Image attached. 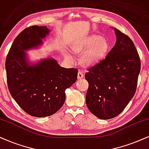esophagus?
Masks as SVG:
<instances>
[{
	"label": "esophagus",
	"instance_id": "obj_1",
	"mask_svg": "<svg viewBox=\"0 0 149 149\" xmlns=\"http://www.w3.org/2000/svg\"><path fill=\"white\" fill-rule=\"evenodd\" d=\"M84 73H83L82 71H78V79L83 78H84Z\"/></svg>",
	"mask_w": 149,
	"mask_h": 149
}]
</instances>
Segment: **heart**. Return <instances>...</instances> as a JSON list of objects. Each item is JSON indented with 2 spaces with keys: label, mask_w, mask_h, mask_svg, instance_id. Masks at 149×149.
I'll return each instance as SVG.
<instances>
[{
  "label": "heart",
  "mask_w": 149,
  "mask_h": 149,
  "mask_svg": "<svg viewBox=\"0 0 149 149\" xmlns=\"http://www.w3.org/2000/svg\"><path fill=\"white\" fill-rule=\"evenodd\" d=\"M109 48L108 41L97 35H92L73 46V49L77 53L87 50L83 56V60L89 65H94L104 58L108 54Z\"/></svg>",
  "instance_id": "obj_1"
}]
</instances>
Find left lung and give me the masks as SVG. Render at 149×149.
<instances>
[{"label": "left lung", "instance_id": "1", "mask_svg": "<svg viewBox=\"0 0 149 149\" xmlns=\"http://www.w3.org/2000/svg\"><path fill=\"white\" fill-rule=\"evenodd\" d=\"M116 41L106 58L87 69L86 103L97 117L110 119L120 114L136 91L140 58L127 35L114 29Z\"/></svg>", "mask_w": 149, "mask_h": 149}]
</instances>
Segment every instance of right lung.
<instances>
[{
  "label": "right lung",
  "mask_w": 149,
  "mask_h": 149,
  "mask_svg": "<svg viewBox=\"0 0 149 149\" xmlns=\"http://www.w3.org/2000/svg\"><path fill=\"white\" fill-rule=\"evenodd\" d=\"M49 31L45 26L25 29L14 39L5 61L10 94L24 112L36 117L56 113L64 104L65 90L78 77V69L59 66L54 59L28 64L24 50L40 45Z\"/></svg>",
  "instance_id": "add662e5"
}]
</instances>
